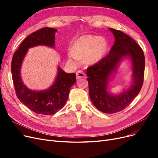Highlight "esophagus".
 Instances as JSON below:
<instances>
[{
	"instance_id": "esophagus-1",
	"label": "esophagus",
	"mask_w": 158,
	"mask_h": 158,
	"mask_svg": "<svg viewBox=\"0 0 158 158\" xmlns=\"http://www.w3.org/2000/svg\"><path fill=\"white\" fill-rule=\"evenodd\" d=\"M76 78L77 79H80L82 78H85V74L84 73V72L81 71V70H78L76 72Z\"/></svg>"
}]
</instances>
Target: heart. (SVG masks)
Masks as SVG:
<instances>
[{
    "mask_svg": "<svg viewBox=\"0 0 158 158\" xmlns=\"http://www.w3.org/2000/svg\"><path fill=\"white\" fill-rule=\"evenodd\" d=\"M107 49L108 42L105 37L84 35L73 43L68 56L73 63H78L80 59H83L85 64L93 65L104 58Z\"/></svg>",
    "mask_w": 158,
    "mask_h": 158,
    "instance_id": "obj_1",
    "label": "heart"
}]
</instances>
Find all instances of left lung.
I'll return each mask as SVG.
<instances>
[{
    "label": "left lung",
    "instance_id": "1",
    "mask_svg": "<svg viewBox=\"0 0 158 158\" xmlns=\"http://www.w3.org/2000/svg\"><path fill=\"white\" fill-rule=\"evenodd\" d=\"M109 30L114 37L112 48L101 61L87 69L86 75L89 97L94 106L103 113H114L125 109L139 94L144 81L145 58L141 47L132 38L119 30ZM125 58L131 60L132 82L127 90L114 94L108 90V82Z\"/></svg>",
    "mask_w": 158,
    "mask_h": 158
}]
</instances>
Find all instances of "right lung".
<instances>
[{
  "label": "right lung",
  "instance_id": "1",
  "mask_svg": "<svg viewBox=\"0 0 158 158\" xmlns=\"http://www.w3.org/2000/svg\"><path fill=\"white\" fill-rule=\"evenodd\" d=\"M56 31L55 28L44 27L31 33L14 52L11 64L12 80L18 98L31 111L46 115L54 114L64 107L72 85L76 82V74L66 73L58 66L55 82L49 88L32 90L23 83L21 67L28 49L38 45L53 48Z\"/></svg>",
  "mask_w": 158,
  "mask_h": 158
}]
</instances>
